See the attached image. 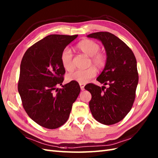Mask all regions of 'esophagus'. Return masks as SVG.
Returning <instances> with one entry per match:
<instances>
[{"instance_id": "34e87169", "label": "esophagus", "mask_w": 158, "mask_h": 158, "mask_svg": "<svg viewBox=\"0 0 158 158\" xmlns=\"http://www.w3.org/2000/svg\"><path fill=\"white\" fill-rule=\"evenodd\" d=\"M79 85H80V87H81V89L82 90V91H83V90L85 89V88H84L85 85L83 84V83H79Z\"/></svg>"}]
</instances>
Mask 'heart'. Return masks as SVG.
Here are the masks:
<instances>
[{
	"label": "heart",
	"instance_id": "1",
	"mask_svg": "<svg viewBox=\"0 0 158 158\" xmlns=\"http://www.w3.org/2000/svg\"><path fill=\"white\" fill-rule=\"evenodd\" d=\"M77 48L84 54L90 56L89 65L93 64L98 69H102L105 66L107 60L106 54L100 51V46L97 42L91 39H83L78 43ZM73 58V52L70 49L66 48L63 49L60 56V60L64 69L67 71H71L74 69ZM95 67L90 66L85 70H77L69 74L67 76V79L84 84L96 75V69Z\"/></svg>",
	"mask_w": 158,
	"mask_h": 158
}]
</instances>
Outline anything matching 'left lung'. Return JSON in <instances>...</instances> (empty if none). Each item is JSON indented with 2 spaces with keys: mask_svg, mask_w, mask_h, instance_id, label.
<instances>
[{
  "mask_svg": "<svg viewBox=\"0 0 158 158\" xmlns=\"http://www.w3.org/2000/svg\"><path fill=\"white\" fill-rule=\"evenodd\" d=\"M88 37L101 41L107 56L105 69L96 79L105 86L94 83L85 86L92 94L89 109L98 122L113 125L127 115L135 102L139 82L136 60L129 47L111 33L94 32Z\"/></svg>",
  "mask_w": 158,
  "mask_h": 158,
  "instance_id": "1",
  "label": "left lung"
}]
</instances>
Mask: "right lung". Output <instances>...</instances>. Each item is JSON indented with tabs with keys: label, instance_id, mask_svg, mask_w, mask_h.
<instances>
[{
	"label": "right lung",
	"instance_id": "1",
	"mask_svg": "<svg viewBox=\"0 0 158 158\" xmlns=\"http://www.w3.org/2000/svg\"><path fill=\"white\" fill-rule=\"evenodd\" d=\"M77 36L48 35L30 47L22 58L18 86L22 106L34 122L46 128L66 123L81 91L75 81L57 88L65 74L62 52Z\"/></svg>",
	"mask_w": 158,
	"mask_h": 158
}]
</instances>
